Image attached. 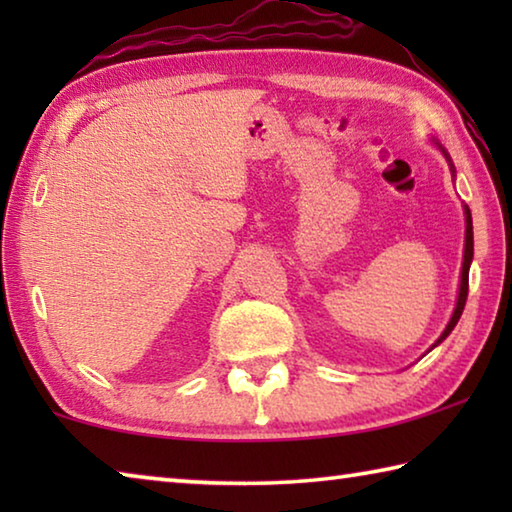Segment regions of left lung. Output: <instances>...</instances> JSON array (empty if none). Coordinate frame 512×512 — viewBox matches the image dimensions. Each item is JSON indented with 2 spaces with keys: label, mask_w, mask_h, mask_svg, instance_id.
Returning a JSON list of instances; mask_svg holds the SVG:
<instances>
[{
  "label": "left lung",
  "mask_w": 512,
  "mask_h": 512,
  "mask_svg": "<svg viewBox=\"0 0 512 512\" xmlns=\"http://www.w3.org/2000/svg\"><path fill=\"white\" fill-rule=\"evenodd\" d=\"M433 144L438 146L440 153L445 155L447 162H449V169H452V173H456L454 164H452V158H449V153L445 151V146L433 140ZM465 210V250H463V266H461V284H458V298H456V307H454V314L452 318H449L447 327L443 329V334H440V339L431 345V350L436 348V345L443 343L449 334H452V329L456 327L458 318H461L463 309H465V300H467V280H470V264H472V257H474V232H472V214H470V207L463 205Z\"/></svg>",
  "instance_id": "obj_1"
}]
</instances>
